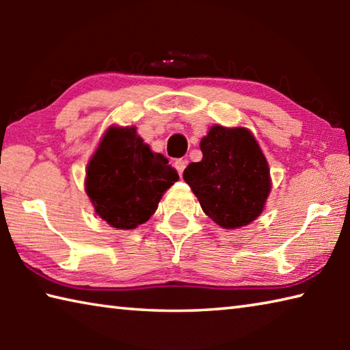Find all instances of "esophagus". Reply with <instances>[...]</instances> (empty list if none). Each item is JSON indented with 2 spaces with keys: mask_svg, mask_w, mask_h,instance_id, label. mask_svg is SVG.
I'll return each mask as SVG.
<instances>
[{
  "mask_svg": "<svg viewBox=\"0 0 350 350\" xmlns=\"http://www.w3.org/2000/svg\"><path fill=\"white\" fill-rule=\"evenodd\" d=\"M185 167H187L185 159H177V161L174 162V168L177 170V173H179V176L183 174V170H185Z\"/></svg>",
  "mask_w": 350,
  "mask_h": 350,
  "instance_id": "esophagus-1",
  "label": "esophagus"
}]
</instances>
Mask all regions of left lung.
<instances>
[{"label": "left lung", "instance_id": "8db88e82", "mask_svg": "<svg viewBox=\"0 0 350 350\" xmlns=\"http://www.w3.org/2000/svg\"><path fill=\"white\" fill-rule=\"evenodd\" d=\"M202 161L183 171L206 216L222 228H241L264 211L270 168L250 129L213 125L200 140Z\"/></svg>", "mask_w": 350, "mask_h": 350}]
</instances>
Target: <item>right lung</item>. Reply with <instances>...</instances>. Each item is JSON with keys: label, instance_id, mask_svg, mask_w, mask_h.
<instances>
[{"label": "right lung", "instance_id": "obj_1", "mask_svg": "<svg viewBox=\"0 0 350 350\" xmlns=\"http://www.w3.org/2000/svg\"><path fill=\"white\" fill-rule=\"evenodd\" d=\"M179 180L162 154L151 151L135 126L106 129L86 168L85 191L97 215L117 230H133L157 210Z\"/></svg>", "mask_w": 350, "mask_h": 350}]
</instances>
